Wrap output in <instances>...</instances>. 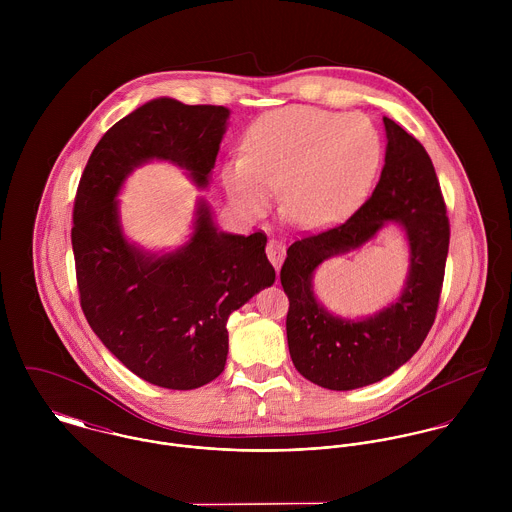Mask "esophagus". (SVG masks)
<instances>
[{"label":"esophagus","instance_id":"34e87169","mask_svg":"<svg viewBox=\"0 0 512 512\" xmlns=\"http://www.w3.org/2000/svg\"><path fill=\"white\" fill-rule=\"evenodd\" d=\"M266 254H268V258H270L272 266L278 270V268L282 266L284 258H286V246H284L280 240L272 238V240H268V246H266Z\"/></svg>","mask_w":512,"mask_h":512}]
</instances>
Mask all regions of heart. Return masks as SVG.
<instances>
[{
	"label": "heart",
	"instance_id": "obj_1",
	"mask_svg": "<svg viewBox=\"0 0 512 512\" xmlns=\"http://www.w3.org/2000/svg\"><path fill=\"white\" fill-rule=\"evenodd\" d=\"M242 153L222 167L232 203L262 215L286 187L284 213L301 228L347 217L363 199L380 163L374 126L361 114L288 106L258 118Z\"/></svg>",
	"mask_w": 512,
	"mask_h": 512
}]
</instances>
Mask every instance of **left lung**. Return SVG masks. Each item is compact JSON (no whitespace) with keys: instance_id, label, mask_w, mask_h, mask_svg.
<instances>
[{"instance_id":"8db88e82","label":"left lung","mask_w":512,"mask_h":512,"mask_svg":"<svg viewBox=\"0 0 512 512\" xmlns=\"http://www.w3.org/2000/svg\"><path fill=\"white\" fill-rule=\"evenodd\" d=\"M378 185L349 219L295 240L280 280L290 299L286 331L293 366L317 386L353 390L390 376L428 337L443 286L449 220L436 169L424 146L394 120ZM388 221L400 223L411 246L405 290L363 320L329 314L312 293V272L327 257L360 247Z\"/></svg>"}]
</instances>
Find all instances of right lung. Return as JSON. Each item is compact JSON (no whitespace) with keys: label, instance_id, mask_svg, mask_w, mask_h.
Returning a JSON list of instances; mask_svg holds the SVG:
<instances>
[{"label":"right lung","instance_id":"add662e5","mask_svg":"<svg viewBox=\"0 0 512 512\" xmlns=\"http://www.w3.org/2000/svg\"><path fill=\"white\" fill-rule=\"evenodd\" d=\"M228 116L224 106L149 100L102 136L74 197L71 238L84 317L122 365L161 388L193 390L224 370L228 315L276 280L268 238L219 232L199 199L189 242L153 254L126 240L116 197L151 159L183 167L205 189Z\"/></svg>","mask_w":512,"mask_h":512}]
</instances>
